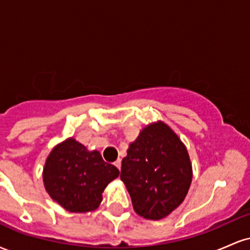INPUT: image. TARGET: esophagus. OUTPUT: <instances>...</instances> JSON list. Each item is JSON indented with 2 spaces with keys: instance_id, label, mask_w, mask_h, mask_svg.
<instances>
[{
  "instance_id": "1",
  "label": "esophagus",
  "mask_w": 250,
  "mask_h": 250,
  "mask_svg": "<svg viewBox=\"0 0 250 250\" xmlns=\"http://www.w3.org/2000/svg\"><path fill=\"white\" fill-rule=\"evenodd\" d=\"M114 165H115L116 166V168L117 169H119V170H120V169H121V160H116V161H115V163H114Z\"/></svg>"
}]
</instances>
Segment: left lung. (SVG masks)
Here are the masks:
<instances>
[{
  "label": "left lung",
  "mask_w": 250,
  "mask_h": 250,
  "mask_svg": "<svg viewBox=\"0 0 250 250\" xmlns=\"http://www.w3.org/2000/svg\"><path fill=\"white\" fill-rule=\"evenodd\" d=\"M120 177L135 213L161 220L183 202L193 169L186 146L169 125L159 121L143 128L130 143Z\"/></svg>",
  "instance_id": "obj_1"
}]
</instances>
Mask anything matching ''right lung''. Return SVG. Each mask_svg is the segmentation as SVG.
<instances>
[{"label": "right lung", "mask_w": 250, "mask_h": 250, "mask_svg": "<svg viewBox=\"0 0 250 250\" xmlns=\"http://www.w3.org/2000/svg\"><path fill=\"white\" fill-rule=\"evenodd\" d=\"M119 175V169L104 162L100 151H89L70 137L50 151L43 183L51 199L65 210L87 213L99 207L104 188Z\"/></svg>", "instance_id": "1"}]
</instances>
